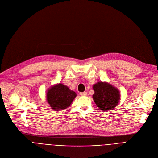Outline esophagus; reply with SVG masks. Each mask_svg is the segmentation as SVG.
I'll return each mask as SVG.
<instances>
[{
    "label": "esophagus",
    "mask_w": 158,
    "mask_h": 158,
    "mask_svg": "<svg viewBox=\"0 0 158 158\" xmlns=\"http://www.w3.org/2000/svg\"><path fill=\"white\" fill-rule=\"evenodd\" d=\"M80 95L81 96H85L87 95V92H82V93H80Z\"/></svg>",
    "instance_id": "34e87169"
}]
</instances>
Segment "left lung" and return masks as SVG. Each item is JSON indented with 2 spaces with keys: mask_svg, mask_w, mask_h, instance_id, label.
<instances>
[{
  "mask_svg": "<svg viewBox=\"0 0 158 158\" xmlns=\"http://www.w3.org/2000/svg\"><path fill=\"white\" fill-rule=\"evenodd\" d=\"M93 96L97 107L103 111L114 109L120 100V93L114 86L106 82H98L94 84Z\"/></svg>",
  "mask_w": 158,
  "mask_h": 158,
  "instance_id": "obj_1",
  "label": "left lung"
}]
</instances>
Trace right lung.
I'll return each mask as SVG.
<instances>
[{"mask_svg":"<svg viewBox=\"0 0 158 158\" xmlns=\"http://www.w3.org/2000/svg\"><path fill=\"white\" fill-rule=\"evenodd\" d=\"M76 96V93L68 87L59 83L48 90L46 98L53 110H62L70 106Z\"/></svg>","mask_w":158,"mask_h":158,"instance_id":"obj_1","label":"right lung"}]
</instances>
